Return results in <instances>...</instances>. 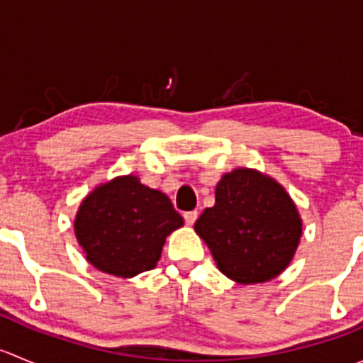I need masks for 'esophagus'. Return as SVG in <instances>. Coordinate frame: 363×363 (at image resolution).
<instances>
[{
	"label": "esophagus",
	"instance_id": "34e87169",
	"mask_svg": "<svg viewBox=\"0 0 363 363\" xmlns=\"http://www.w3.org/2000/svg\"><path fill=\"white\" fill-rule=\"evenodd\" d=\"M196 218H199V212L196 211H189V212H186L184 214V221H186V225H195V221H196Z\"/></svg>",
	"mask_w": 363,
	"mask_h": 363
}]
</instances>
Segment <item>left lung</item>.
Listing matches in <instances>:
<instances>
[{"label": "left lung", "instance_id": "obj_1", "mask_svg": "<svg viewBox=\"0 0 363 363\" xmlns=\"http://www.w3.org/2000/svg\"><path fill=\"white\" fill-rule=\"evenodd\" d=\"M195 232L228 279L256 284L290 265L302 237V218L276 179L240 167L218 182L214 207L196 219Z\"/></svg>", "mask_w": 363, "mask_h": 363}]
</instances>
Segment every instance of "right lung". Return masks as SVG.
Wrapping results in <instances>:
<instances>
[{
  "label": "right lung",
  "instance_id": "1",
  "mask_svg": "<svg viewBox=\"0 0 363 363\" xmlns=\"http://www.w3.org/2000/svg\"><path fill=\"white\" fill-rule=\"evenodd\" d=\"M182 225L164 193L130 174L96 186L80 202L73 230L94 269L126 279L155 269L167 237Z\"/></svg>",
  "mask_w": 363,
  "mask_h": 363
}]
</instances>
